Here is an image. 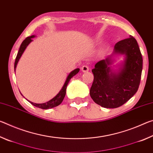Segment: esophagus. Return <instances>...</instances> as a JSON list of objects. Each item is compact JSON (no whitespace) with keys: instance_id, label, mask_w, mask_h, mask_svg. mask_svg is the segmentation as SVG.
I'll return each instance as SVG.
<instances>
[{"instance_id":"obj_1","label":"esophagus","mask_w":153,"mask_h":153,"mask_svg":"<svg viewBox=\"0 0 153 153\" xmlns=\"http://www.w3.org/2000/svg\"><path fill=\"white\" fill-rule=\"evenodd\" d=\"M88 70H89V67L87 65H84L82 67V71L83 72H87L88 71Z\"/></svg>"}]
</instances>
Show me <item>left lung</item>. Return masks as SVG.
<instances>
[{
	"label": "left lung",
	"mask_w": 153,
	"mask_h": 153,
	"mask_svg": "<svg viewBox=\"0 0 153 153\" xmlns=\"http://www.w3.org/2000/svg\"><path fill=\"white\" fill-rule=\"evenodd\" d=\"M115 55L124 56V61L115 71L111 66ZM142 61L138 42L132 36L116 43L113 53L96 63L92 70L94 81L90 95L92 100L105 108H117L125 104L138 91Z\"/></svg>",
	"instance_id": "left-lung-1"
}]
</instances>
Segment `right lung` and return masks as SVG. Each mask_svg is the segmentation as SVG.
<instances>
[{
  "label": "right lung",
  "mask_w": 153,
  "mask_h": 153,
  "mask_svg": "<svg viewBox=\"0 0 153 153\" xmlns=\"http://www.w3.org/2000/svg\"><path fill=\"white\" fill-rule=\"evenodd\" d=\"M34 37H35L34 35L29 36V37L25 38V39L23 41L22 45H21L19 49V51H18L17 55L16 56V59H15V65H14L15 71V69H16L17 63L19 61L21 56H22L23 53H24V52L25 51V48H27V46L30 45L31 42H32L33 41L32 38ZM79 71V69L77 68L76 69H74V71L70 72L68 76H67L65 82L63 86V87H62V88L61 89L60 91H59V92L55 96V97L52 98V99L49 100V101L45 102V103H40V104H39V103L32 102L31 101H29V100H28V101H29L31 104L33 105V106H35V107L42 108V109H48V108L55 107H56V106L59 105L62 102V101L63 100L65 96V94H66V89H67V85H68L69 82L70 81V79L72 78V77H73L74 76H76V75L78 73Z\"/></svg>",
  "instance_id": "obj_1"
}]
</instances>
